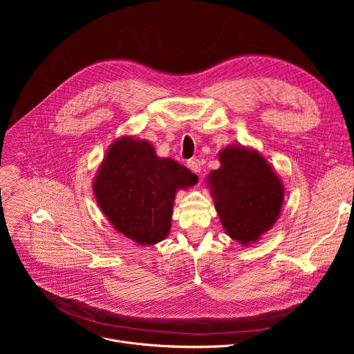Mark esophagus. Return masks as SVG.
<instances>
[{"mask_svg": "<svg viewBox=\"0 0 354 354\" xmlns=\"http://www.w3.org/2000/svg\"><path fill=\"white\" fill-rule=\"evenodd\" d=\"M188 167H189V169H191L192 172L199 174L201 169H202V162H201L199 159H196V158L189 159V160H188Z\"/></svg>", "mask_w": 354, "mask_h": 354, "instance_id": "34e87169", "label": "esophagus"}]
</instances>
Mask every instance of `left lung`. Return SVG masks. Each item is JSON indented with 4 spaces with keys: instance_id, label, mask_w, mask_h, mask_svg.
<instances>
[{
    "instance_id": "left-lung-1",
    "label": "left lung",
    "mask_w": 354,
    "mask_h": 354,
    "mask_svg": "<svg viewBox=\"0 0 354 354\" xmlns=\"http://www.w3.org/2000/svg\"><path fill=\"white\" fill-rule=\"evenodd\" d=\"M221 167L207 187L227 235L241 245L257 243L281 214L284 185L255 149L230 145L218 155Z\"/></svg>"
}]
</instances>
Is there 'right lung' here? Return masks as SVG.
Masks as SVG:
<instances>
[{
	"mask_svg": "<svg viewBox=\"0 0 354 354\" xmlns=\"http://www.w3.org/2000/svg\"><path fill=\"white\" fill-rule=\"evenodd\" d=\"M196 182L188 167L159 158L147 140L122 136L109 146L93 192L118 232L139 245H153L169 235L176 192Z\"/></svg>",
	"mask_w": 354,
	"mask_h": 354,
	"instance_id": "1",
	"label": "right lung"
}]
</instances>
